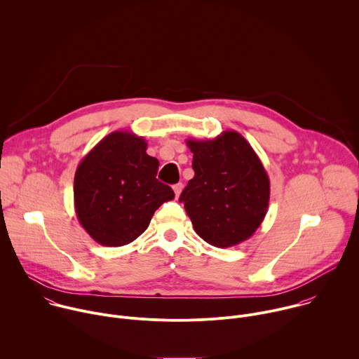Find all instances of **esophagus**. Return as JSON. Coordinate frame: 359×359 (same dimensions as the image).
I'll return each instance as SVG.
<instances>
[{"label":"esophagus","mask_w":359,"mask_h":359,"mask_svg":"<svg viewBox=\"0 0 359 359\" xmlns=\"http://www.w3.org/2000/svg\"><path fill=\"white\" fill-rule=\"evenodd\" d=\"M182 189H183V184H182V183H177V184H175V186H173V191H175L176 197H179V196H180Z\"/></svg>","instance_id":"34e87169"}]
</instances>
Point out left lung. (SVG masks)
<instances>
[{
    "label": "left lung",
    "mask_w": 359,
    "mask_h": 359,
    "mask_svg": "<svg viewBox=\"0 0 359 359\" xmlns=\"http://www.w3.org/2000/svg\"><path fill=\"white\" fill-rule=\"evenodd\" d=\"M194 177L180 201L203 240L217 248L247 241L262 224L269 205L268 173L250 142L236 131L214 140H187Z\"/></svg>",
    "instance_id": "obj_1"
}]
</instances>
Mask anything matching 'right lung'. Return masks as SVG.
I'll return each mask as SVG.
<instances>
[{"instance_id": "right-lung-1", "label": "right lung", "mask_w": 359, "mask_h": 359, "mask_svg": "<svg viewBox=\"0 0 359 359\" xmlns=\"http://www.w3.org/2000/svg\"><path fill=\"white\" fill-rule=\"evenodd\" d=\"M148 142L128 131L104 137L79 163L74 210L95 243L123 247L148 228L154 212L175 198L156 179L159 161L147 154Z\"/></svg>"}]
</instances>
